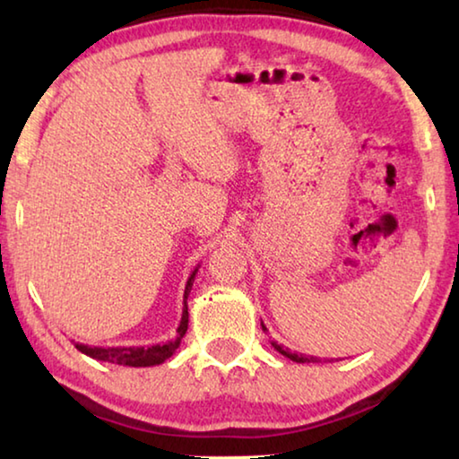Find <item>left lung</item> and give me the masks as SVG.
<instances>
[{
  "instance_id": "obj_1",
  "label": "left lung",
  "mask_w": 459,
  "mask_h": 459,
  "mask_svg": "<svg viewBox=\"0 0 459 459\" xmlns=\"http://www.w3.org/2000/svg\"><path fill=\"white\" fill-rule=\"evenodd\" d=\"M261 328L267 332V328H265V324L261 322ZM271 346L275 348V351L279 352V354H283L285 359H290V360H293V362H316L317 359L316 356H306V354H298V352H291L290 348H283L281 344H277V342H271Z\"/></svg>"
}]
</instances>
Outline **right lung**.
Returning <instances> with one entry per match:
<instances>
[{"label": "right lung", "instance_id": "1", "mask_svg": "<svg viewBox=\"0 0 459 459\" xmlns=\"http://www.w3.org/2000/svg\"><path fill=\"white\" fill-rule=\"evenodd\" d=\"M198 267L192 271L188 281H186L182 320H180V325H178L174 340L161 342V344H153V346H89V344H79V342H74L76 351L91 356V359L95 360L121 364V367H155V364L166 362L169 356L176 354L186 330H188V295L192 291V283H194V277L198 273Z\"/></svg>", "mask_w": 459, "mask_h": 459}]
</instances>
